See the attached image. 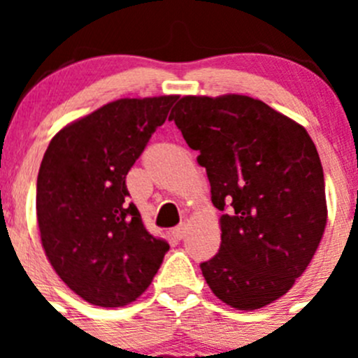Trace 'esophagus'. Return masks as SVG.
Instances as JSON below:
<instances>
[{
	"label": "esophagus",
	"mask_w": 358,
	"mask_h": 358,
	"mask_svg": "<svg viewBox=\"0 0 358 358\" xmlns=\"http://www.w3.org/2000/svg\"><path fill=\"white\" fill-rule=\"evenodd\" d=\"M173 237H175V239H183V237H185V234H187V225L185 223H180L178 227H175V229H173Z\"/></svg>",
	"instance_id": "34e87169"
}]
</instances>
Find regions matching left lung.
<instances>
[{
    "instance_id": "1",
    "label": "left lung",
    "mask_w": 358,
    "mask_h": 358,
    "mask_svg": "<svg viewBox=\"0 0 358 358\" xmlns=\"http://www.w3.org/2000/svg\"><path fill=\"white\" fill-rule=\"evenodd\" d=\"M220 211L222 244L201 263L227 305L256 310L291 289L312 262L327 222L315 143L303 126L244 95L183 96L173 109Z\"/></svg>"
}]
</instances>
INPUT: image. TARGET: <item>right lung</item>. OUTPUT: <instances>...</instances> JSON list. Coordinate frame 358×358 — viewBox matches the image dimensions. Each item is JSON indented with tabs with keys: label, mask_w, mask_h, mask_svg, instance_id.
Returning <instances> with one entry per match:
<instances>
[{
	"label": "right lung",
	"mask_w": 358,
	"mask_h": 358,
	"mask_svg": "<svg viewBox=\"0 0 358 358\" xmlns=\"http://www.w3.org/2000/svg\"><path fill=\"white\" fill-rule=\"evenodd\" d=\"M178 96L121 99L60 129L36 183L41 243L60 279L96 306H124L152 282L168 243L145 230L126 175Z\"/></svg>",
	"instance_id": "1"
}]
</instances>
